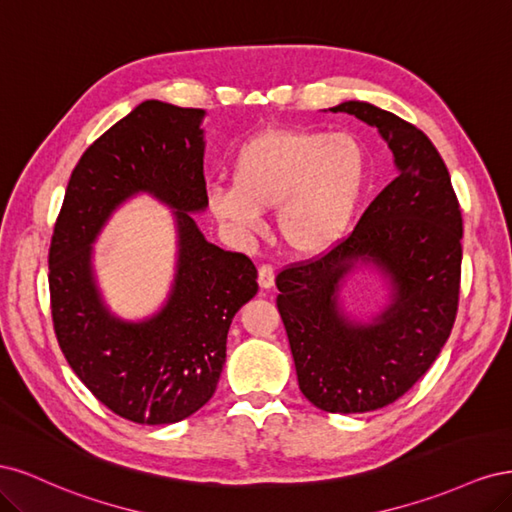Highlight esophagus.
I'll list each match as a JSON object with an SVG mask.
<instances>
[{"instance_id":"obj_1","label":"esophagus","mask_w":512,"mask_h":512,"mask_svg":"<svg viewBox=\"0 0 512 512\" xmlns=\"http://www.w3.org/2000/svg\"><path fill=\"white\" fill-rule=\"evenodd\" d=\"M258 284H260V288H271L275 284L273 265H260L258 267Z\"/></svg>"}]
</instances>
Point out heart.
I'll return each instance as SVG.
<instances>
[{
    "label": "heart",
    "instance_id": "obj_1",
    "mask_svg": "<svg viewBox=\"0 0 512 512\" xmlns=\"http://www.w3.org/2000/svg\"><path fill=\"white\" fill-rule=\"evenodd\" d=\"M369 173L365 145L350 132L267 130L235 151L232 183H215V215L254 228L277 207V230L294 252L314 254L342 237Z\"/></svg>",
    "mask_w": 512,
    "mask_h": 512
}]
</instances>
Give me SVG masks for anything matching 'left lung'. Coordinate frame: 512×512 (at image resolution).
Here are the masks:
<instances>
[{
	"instance_id": "left-lung-1",
	"label": "left lung",
	"mask_w": 512,
	"mask_h": 512,
	"mask_svg": "<svg viewBox=\"0 0 512 512\" xmlns=\"http://www.w3.org/2000/svg\"><path fill=\"white\" fill-rule=\"evenodd\" d=\"M331 111L376 126L399 175L348 237L284 267L275 284L301 393L324 412L352 414L393 404L438 359L459 309L463 220L448 168L425 132L367 102ZM361 259L394 284L392 307L369 328L339 315L334 297Z\"/></svg>"
}]
</instances>
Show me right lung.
<instances>
[{
    "label": "right lung",
    "mask_w": 512,
    "mask_h": 512,
    "mask_svg": "<svg viewBox=\"0 0 512 512\" xmlns=\"http://www.w3.org/2000/svg\"><path fill=\"white\" fill-rule=\"evenodd\" d=\"M200 108L147 100L76 162L49 247L51 316L66 361L108 410L141 425L188 418L213 397L232 316L258 292L254 262L207 243L188 211L207 207ZM136 191L178 209L174 294L141 325L108 315L88 269L90 241Z\"/></svg>",
    "instance_id": "right-lung-1"
}]
</instances>
